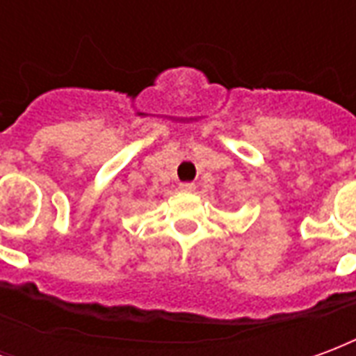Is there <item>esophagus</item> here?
<instances>
[{
    "mask_svg": "<svg viewBox=\"0 0 356 356\" xmlns=\"http://www.w3.org/2000/svg\"><path fill=\"white\" fill-rule=\"evenodd\" d=\"M197 189L195 184H191V181H184V184H180V191H184V193H193Z\"/></svg>",
    "mask_w": 356,
    "mask_h": 356,
    "instance_id": "34e87169",
    "label": "esophagus"
}]
</instances>
